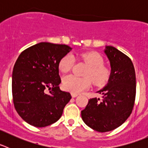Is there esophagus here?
<instances>
[{
  "label": "esophagus",
  "mask_w": 148,
  "mask_h": 148,
  "mask_svg": "<svg viewBox=\"0 0 148 148\" xmlns=\"http://www.w3.org/2000/svg\"><path fill=\"white\" fill-rule=\"evenodd\" d=\"M71 95H72V97L73 98H75L78 96V94L76 93H71Z\"/></svg>",
  "instance_id": "esophagus-1"
}]
</instances>
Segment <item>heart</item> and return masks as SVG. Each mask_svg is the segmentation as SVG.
Masks as SVG:
<instances>
[{
  "mask_svg": "<svg viewBox=\"0 0 148 148\" xmlns=\"http://www.w3.org/2000/svg\"><path fill=\"white\" fill-rule=\"evenodd\" d=\"M81 59L89 66L84 74L85 78H78L73 75L64 77L62 86L64 89L72 93H79L90 88L92 80L96 86H102L107 83L110 77V71L104 66V58L99 53L89 52L79 56ZM74 59L71 55H66L60 60L58 69L62 73H67L71 70Z\"/></svg>",
  "mask_w": 148,
  "mask_h": 148,
  "instance_id": "heart-1",
  "label": "heart"
}]
</instances>
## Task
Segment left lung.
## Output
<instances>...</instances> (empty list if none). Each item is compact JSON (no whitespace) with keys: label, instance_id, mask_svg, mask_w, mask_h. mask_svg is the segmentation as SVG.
Returning a JSON list of instances; mask_svg holds the SVG:
<instances>
[{"label":"left lung","instance_id":"obj_1","mask_svg":"<svg viewBox=\"0 0 148 148\" xmlns=\"http://www.w3.org/2000/svg\"><path fill=\"white\" fill-rule=\"evenodd\" d=\"M104 53L110 62L111 73L107 85L97 92L100 99H90L82 118L96 131L108 132L121 126L131 114L136 98V73L130 58L112 46Z\"/></svg>","mask_w":148,"mask_h":148}]
</instances>
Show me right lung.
<instances>
[{"mask_svg": "<svg viewBox=\"0 0 148 148\" xmlns=\"http://www.w3.org/2000/svg\"><path fill=\"white\" fill-rule=\"evenodd\" d=\"M71 49L65 44L40 42L18 56L12 79L13 103L18 115L29 125L44 127L55 123L71 99L70 92L58 87V64Z\"/></svg>", "mask_w": 148, "mask_h": 148, "instance_id": "1", "label": "right lung"}]
</instances>
